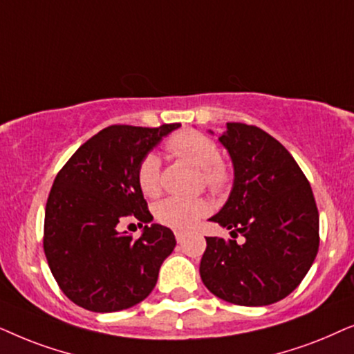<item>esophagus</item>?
Here are the masks:
<instances>
[{"label":"esophagus","mask_w":354,"mask_h":354,"mask_svg":"<svg viewBox=\"0 0 354 354\" xmlns=\"http://www.w3.org/2000/svg\"><path fill=\"white\" fill-rule=\"evenodd\" d=\"M174 238H176L178 243H183V241H185V238H186V233H183V232H174Z\"/></svg>","instance_id":"34e87169"}]
</instances>
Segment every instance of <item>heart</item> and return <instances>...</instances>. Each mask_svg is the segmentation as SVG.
<instances>
[{
  "instance_id": "obj_1",
  "label": "heart",
  "mask_w": 354,
  "mask_h": 354,
  "mask_svg": "<svg viewBox=\"0 0 354 354\" xmlns=\"http://www.w3.org/2000/svg\"><path fill=\"white\" fill-rule=\"evenodd\" d=\"M165 149L169 153L194 165L201 169L204 185L214 194H225L233 185L232 168L220 158L218 144L210 136L194 129H185L173 134ZM136 180L144 196L155 197L160 192V160L153 153L145 155L136 169ZM210 205L204 199H181L168 197L155 205V218L168 228L186 232L194 228L209 215Z\"/></svg>"
}]
</instances>
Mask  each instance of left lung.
<instances>
[{
  "mask_svg": "<svg viewBox=\"0 0 354 354\" xmlns=\"http://www.w3.org/2000/svg\"><path fill=\"white\" fill-rule=\"evenodd\" d=\"M218 140L232 157L234 183L210 220L241 234L244 243L205 238L201 279L228 303L273 304L303 281L317 256L313 189L288 150L257 126L226 122Z\"/></svg>",
  "mask_w": 354,
  "mask_h": 354,
  "instance_id": "1",
  "label": "left lung"
}]
</instances>
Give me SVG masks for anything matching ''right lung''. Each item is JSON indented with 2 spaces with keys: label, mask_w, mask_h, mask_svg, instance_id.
I'll return each instance as SVG.
<instances>
[{
  "label": "right lung",
  "mask_w": 354,
  "mask_h": 354,
  "mask_svg": "<svg viewBox=\"0 0 354 354\" xmlns=\"http://www.w3.org/2000/svg\"><path fill=\"white\" fill-rule=\"evenodd\" d=\"M180 122L158 128L113 124L75 150L51 186L44 249L56 283L93 313L133 308L153 290L176 239L153 220L136 180L140 160ZM124 218L145 225L134 240L119 232Z\"/></svg>",
  "instance_id": "add662e5"
}]
</instances>
